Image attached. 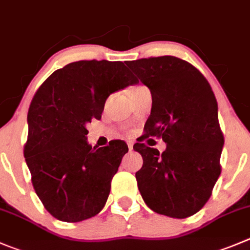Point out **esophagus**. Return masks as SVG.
<instances>
[{"label": "esophagus", "mask_w": 250, "mask_h": 250, "mask_svg": "<svg viewBox=\"0 0 250 250\" xmlns=\"http://www.w3.org/2000/svg\"><path fill=\"white\" fill-rule=\"evenodd\" d=\"M127 147H129V149L131 151V149L134 148V144H132V142H127Z\"/></svg>", "instance_id": "obj_1"}]
</instances>
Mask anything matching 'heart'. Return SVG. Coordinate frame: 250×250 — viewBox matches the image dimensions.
Segmentation results:
<instances>
[{"mask_svg": "<svg viewBox=\"0 0 250 250\" xmlns=\"http://www.w3.org/2000/svg\"><path fill=\"white\" fill-rule=\"evenodd\" d=\"M140 88H142V85H137V87H134L131 91H137V89H140ZM131 91H130V92H131Z\"/></svg>", "mask_w": 250, "mask_h": 250, "instance_id": "heart-1", "label": "heart"}]
</instances>
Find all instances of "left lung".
<instances>
[{
  "label": "left lung",
  "mask_w": 250,
  "mask_h": 250,
  "mask_svg": "<svg viewBox=\"0 0 250 250\" xmlns=\"http://www.w3.org/2000/svg\"><path fill=\"white\" fill-rule=\"evenodd\" d=\"M126 65L152 94L145 134L134 145L144 158L136 172L142 199L157 213L189 217L208 203L221 174L225 137L212 88L198 68L174 56ZM148 137L162 138L166 151L146 146Z\"/></svg>",
  "instance_id": "1"
}]
</instances>
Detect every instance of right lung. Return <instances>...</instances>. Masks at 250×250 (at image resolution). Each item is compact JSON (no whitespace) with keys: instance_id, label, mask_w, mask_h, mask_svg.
I'll use <instances>...</instances> for the list:
<instances>
[{"instance_id":"right-lung-1","label":"right lung","mask_w":250,"mask_h":250,"mask_svg":"<svg viewBox=\"0 0 250 250\" xmlns=\"http://www.w3.org/2000/svg\"><path fill=\"white\" fill-rule=\"evenodd\" d=\"M137 80L121 61L81 60L52 72L28 111L24 157L47 212L63 222L96 216L106 203L124 154L121 140L88 145L87 124L101 119L106 98Z\"/></svg>"}]
</instances>
